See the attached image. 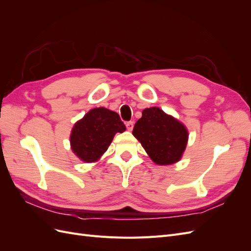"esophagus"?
I'll list each match as a JSON object with an SVG mask.
<instances>
[{
	"label": "esophagus",
	"mask_w": 251,
	"mask_h": 251,
	"mask_svg": "<svg viewBox=\"0 0 251 251\" xmlns=\"http://www.w3.org/2000/svg\"><path fill=\"white\" fill-rule=\"evenodd\" d=\"M126 128L128 131H132L133 127H134V123H133V121H128V123L126 124Z\"/></svg>",
	"instance_id": "obj_1"
}]
</instances>
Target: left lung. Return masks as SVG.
<instances>
[{"label": "left lung", "instance_id": "1", "mask_svg": "<svg viewBox=\"0 0 251 251\" xmlns=\"http://www.w3.org/2000/svg\"><path fill=\"white\" fill-rule=\"evenodd\" d=\"M133 135L158 165L178 162L188 141L186 126L158 107L142 111V117L134 126Z\"/></svg>", "mask_w": 251, "mask_h": 251}]
</instances>
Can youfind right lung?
<instances>
[{
    "instance_id": "add662e5",
    "label": "right lung",
    "mask_w": 251,
    "mask_h": 251,
    "mask_svg": "<svg viewBox=\"0 0 251 251\" xmlns=\"http://www.w3.org/2000/svg\"><path fill=\"white\" fill-rule=\"evenodd\" d=\"M126 131V126L116 112L94 108L74 124L70 146L82 162H96L105 153L116 133Z\"/></svg>"
}]
</instances>
